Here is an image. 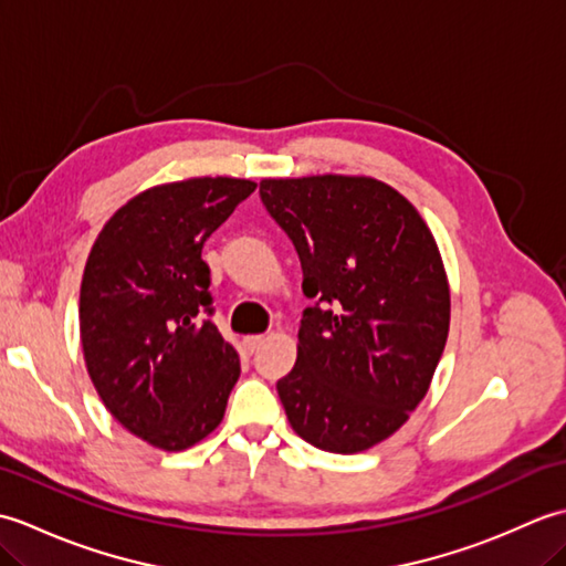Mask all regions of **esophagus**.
Masks as SVG:
<instances>
[{
	"mask_svg": "<svg viewBox=\"0 0 566 566\" xmlns=\"http://www.w3.org/2000/svg\"><path fill=\"white\" fill-rule=\"evenodd\" d=\"M243 345H245V350H248V355H252V353H258L260 347L264 345V335H250V338H245L243 340Z\"/></svg>",
	"mask_w": 566,
	"mask_h": 566,
	"instance_id": "34e87169",
	"label": "esophagus"
}]
</instances>
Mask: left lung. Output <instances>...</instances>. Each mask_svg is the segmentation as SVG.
Returning a JSON list of instances; mask_svg holds the SVG:
<instances>
[{
  "label": "left lung",
  "instance_id": "left-lung-1",
  "mask_svg": "<svg viewBox=\"0 0 566 566\" xmlns=\"http://www.w3.org/2000/svg\"><path fill=\"white\" fill-rule=\"evenodd\" d=\"M262 203L292 238L314 306L296 365L276 381L298 438L355 454L426 399L450 331V282L418 209L367 175L264 177Z\"/></svg>",
  "mask_w": 566,
  "mask_h": 566
}]
</instances>
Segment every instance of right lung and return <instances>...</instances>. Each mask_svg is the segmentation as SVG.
Wrapping results in <instances>:
<instances>
[{
    "label": "right lung",
    "instance_id": "obj_1",
    "mask_svg": "<svg viewBox=\"0 0 566 566\" xmlns=\"http://www.w3.org/2000/svg\"><path fill=\"white\" fill-rule=\"evenodd\" d=\"M252 179L155 185L104 223L84 264L80 340L90 379L118 423L165 452L219 428L240 377L211 314L207 238L255 191Z\"/></svg>",
    "mask_w": 566,
    "mask_h": 566
}]
</instances>
